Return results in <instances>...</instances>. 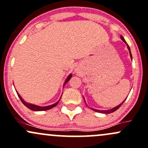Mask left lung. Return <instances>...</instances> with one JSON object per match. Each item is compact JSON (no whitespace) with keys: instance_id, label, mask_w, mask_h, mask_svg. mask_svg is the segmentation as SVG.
I'll return each mask as SVG.
<instances>
[{"instance_id":"1","label":"left lung","mask_w":148,"mask_h":148,"mask_svg":"<svg viewBox=\"0 0 148 148\" xmlns=\"http://www.w3.org/2000/svg\"><path fill=\"white\" fill-rule=\"evenodd\" d=\"M121 39L123 40V41L125 43H126V45H127V46H128V49H129V53H130V56H131V59H132V55H131V50H130V48H129V45L127 44V43H126V40H125V39L124 38V37L122 36H121ZM125 100H124V101L122 102V103H121V104H120L119 105H118V106H116V107H115V108H112V109H111V110H95V109H92V108H91V110H93V111H95V112H100V113H103V114H110V113H112V112H114V111H116V110H118V109H119L120 107H121V105H122L123 103H124V102L125 101Z\"/></svg>"}]
</instances>
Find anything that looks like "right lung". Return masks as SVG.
<instances>
[{"mask_svg": "<svg viewBox=\"0 0 148 148\" xmlns=\"http://www.w3.org/2000/svg\"><path fill=\"white\" fill-rule=\"evenodd\" d=\"M71 77H72V75H71V74H69V76H68V77L66 78V79L65 82H64V85H65V84H66V83H67L68 82H69V80H70V79L71 78ZM17 95H18V96H19V99H20V100H21V101L22 102V103H23L24 105H25L26 107H27V108H28L29 109V110H32V111H45V110H50V109H51V108H54V107H56V105H58V103H59L60 100V98H60V100H58V101L56 103H54V104H53V105H49V106L40 107V106H38V105H33V104H30V103H26V102L24 101V100H23V99L22 98V97H21L20 95H19V94L18 93V92H17ZM61 97H62V96H61Z\"/></svg>", "mask_w": 148, "mask_h": 148, "instance_id": "add662e5", "label": "right lung"}]
</instances>
